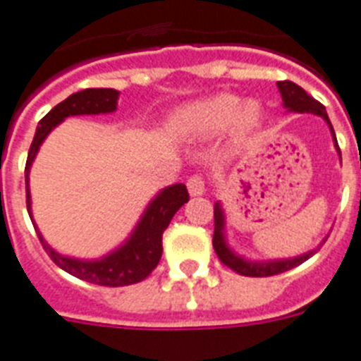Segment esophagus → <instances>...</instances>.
<instances>
[{
  "label": "esophagus",
  "mask_w": 361,
  "mask_h": 361,
  "mask_svg": "<svg viewBox=\"0 0 361 361\" xmlns=\"http://www.w3.org/2000/svg\"><path fill=\"white\" fill-rule=\"evenodd\" d=\"M187 189H189L190 196L204 195V190H205V180H204V176H202V174L190 176L189 180H187Z\"/></svg>",
  "instance_id": "obj_1"
}]
</instances>
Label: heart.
Wrapping results in <instances>:
<instances>
[{
	"label": "heart",
	"instance_id": "heart-1",
	"mask_svg": "<svg viewBox=\"0 0 361 361\" xmlns=\"http://www.w3.org/2000/svg\"><path fill=\"white\" fill-rule=\"evenodd\" d=\"M257 121V108L247 104L242 108L240 101L233 95H216L195 102L178 111L174 119L176 130L190 137L213 135L235 124L238 130L250 128Z\"/></svg>",
	"mask_w": 361,
	"mask_h": 361
}]
</instances>
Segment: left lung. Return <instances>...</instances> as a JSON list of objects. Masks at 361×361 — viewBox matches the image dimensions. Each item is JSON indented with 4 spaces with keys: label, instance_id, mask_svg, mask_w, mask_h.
<instances>
[{
    "label": "left lung",
    "instance_id": "left-lung-1",
    "mask_svg": "<svg viewBox=\"0 0 361 361\" xmlns=\"http://www.w3.org/2000/svg\"><path fill=\"white\" fill-rule=\"evenodd\" d=\"M279 92L283 97L284 106L292 111H299V114H316L321 115L323 119L329 123L330 130H332V137H334V143L338 147V141H336V134L332 124L329 121V115L325 111V106L321 104L319 101H316L314 97L308 95L301 86L290 82V80H281L277 82ZM340 150V147H338ZM224 213L220 205H214V235H213V247L216 251L218 259L222 260V264H226L227 268H231L233 271H237L238 275H244V277H271V275H279L283 271H288V269L295 268V266L302 264L305 260L310 259L316 251H310L307 255L298 257V259L290 260H274V262H247V260L240 259L233 253L229 247L226 246V240H224Z\"/></svg>",
    "mask_w": 361,
    "mask_h": 361
}]
</instances>
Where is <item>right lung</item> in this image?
Segmentation results:
<instances>
[{"mask_svg": "<svg viewBox=\"0 0 361 361\" xmlns=\"http://www.w3.org/2000/svg\"><path fill=\"white\" fill-rule=\"evenodd\" d=\"M117 99H119V92L110 90V87H87L82 92L69 95L66 101L54 106L53 110L40 121L25 163V192L29 216H31L29 171H31L32 159L36 157V152H38L40 145L44 143V139L47 137V134L69 115H95L115 111ZM187 202H189V192H187V187L183 183L166 187L165 190L157 195L152 204L148 205L147 213L143 214L130 240L123 247L114 251L111 255L101 260L87 262V260L68 259V257L59 255L45 244L38 229H36V233H38L42 246H44L45 253L51 257V260L63 271L71 274L73 277L99 284V286H111V288L128 286V284L141 283L159 264L163 253V231L169 227L176 211Z\"/></svg>", "mask_w": 361, "mask_h": 361, "instance_id": "obj_1", "label": "right lung"}]
</instances>
